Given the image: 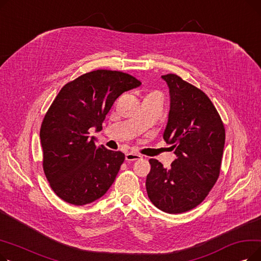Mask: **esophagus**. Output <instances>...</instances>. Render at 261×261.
<instances>
[{
  "label": "esophagus",
  "instance_id": "esophagus-1",
  "mask_svg": "<svg viewBox=\"0 0 261 261\" xmlns=\"http://www.w3.org/2000/svg\"><path fill=\"white\" fill-rule=\"evenodd\" d=\"M143 156L141 154H138V153H133V152H128L126 154V161L128 162H132V161H138V160H141Z\"/></svg>",
  "mask_w": 261,
  "mask_h": 261
}]
</instances>
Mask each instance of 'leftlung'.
Here are the masks:
<instances>
[{
	"label": "left lung",
	"mask_w": 261,
	"mask_h": 261,
	"mask_svg": "<svg viewBox=\"0 0 261 261\" xmlns=\"http://www.w3.org/2000/svg\"><path fill=\"white\" fill-rule=\"evenodd\" d=\"M170 94L168 122L163 138L176 159L169 169L150 159L147 194L168 214L195 208L207 197L220 174L225 129L215 106L200 89L180 76H162Z\"/></svg>",
	"instance_id": "obj_1"
}]
</instances>
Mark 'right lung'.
Listing matches in <instances>:
<instances>
[{"mask_svg": "<svg viewBox=\"0 0 261 261\" xmlns=\"http://www.w3.org/2000/svg\"><path fill=\"white\" fill-rule=\"evenodd\" d=\"M141 85L129 74L97 70L79 76L60 90L40 129L43 170L60 199L86 205L111 187L125 154L96 145L89 129L100 131L118 96Z\"/></svg>", "mask_w": 261, "mask_h": 261, "instance_id": "obj_1", "label": "right lung"}]
</instances>
